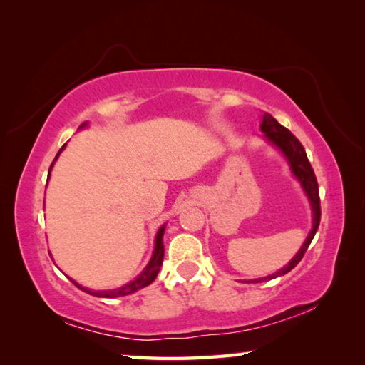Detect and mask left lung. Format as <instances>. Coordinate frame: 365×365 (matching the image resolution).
Returning a JSON list of instances; mask_svg holds the SVG:
<instances>
[{"label":"left lung","mask_w":365,"mask_h":365,"mask_svg":"<svg viewBox=\"0 0 365 365\" xmlns=\"http://www.w3.org/2000/svg\"><path fill=\"white\" fill-rule=\"evenodd\" d=\"M261 132L264 133V138L267 140L269 143L274 145L277 150L283 154V158L287 159L292 174L296 177V180L301 183V188L307 196L309 205H311L312 228H311V232H309L307 238L304 240V243H302V246L299 248V251L296 252L292 261H289L285 267L277 270L275 274L262 277V279L248 280V283H261L265 280L277 279V277L285 275L289 270L294 269L302 259V256H304V252L309 248V245H311L314 235H316L319 224H320V197H319L317 178H316V174H314L311 163H309L304 148H302V145L299 143V140L296 138L294 135L288 130V128L280 125V123L267 113H264V115H262Z\"/></svg>","instance_id":"8db88e82"}]
</instances>
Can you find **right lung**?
Segmentation results:
<instances>
[{
    "instance_id": "1",
    "label": "right lung",
    "mask_w": 365,
    "mask_h": 365,
    "mask_svg": "<svg viewBox=\"0 0 365 365\" xmlns=\"http://www.w3.org/2000/svg\"><path fill=\"white\" fill-rule=\"evenodd\" d=\"M83 127H86V122L82 123V125H80V128H83ZM66 145H67V143H66ZM66 145H64L63 148H61L59 153L56 154V158H54L51 168H49V172H48V180H49V174H51L53 165H54V163H56V160H58L59 154H61V151L64 150ZM164 232H165V224H164L163 227H160L159 230H158V233H156V240H154V251H153V256H151V259H150V262H148V265L143 269V272H141V274L137 277V279L132 280V282H128L127 285L119 287V288H114V289H90V288H86V287L78 285V283H77L76 280H72V282L76 283V285H77L80 289H82V292L88 293V294H91V296H96V298H120V296L132 294V293H135V292H138V289H141V288L151 285V283L154 282V279H156L158 274H159L160 265H163V259H164V243H163V237H164Z\"/></svg>"
}]
</instances>
